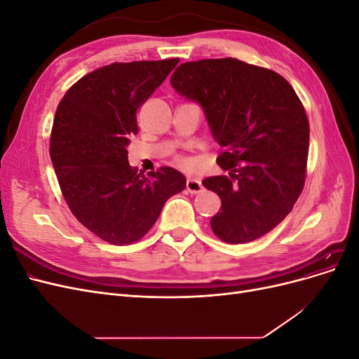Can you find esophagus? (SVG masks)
Segmentation results:
<instances>
[{"label":"esophagus","mask_w":359,"mask_h":359,"mask_svg":"<svg viewBox=\"0 0 359 359\" xmlns=\"http://www.w3.org/2000/svg\"><path fill=\"white\" fill-rule=\"evenodd\" d=\"M186 189H187V191H190V193H193V194H196V193H201V191H202L203 186H202V182H201L199 180L189 178L187 182H186Z\"/></svg>","instance_id":"obj_1"}]
</instances>
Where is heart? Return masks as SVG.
<instances>
[{"label":"heart","mask_w":359,"mask_h":359,"mask_svg":"<svg viewBox=\"0 0 359 359\" xmlns=\"http://www.w3.org/2000/svg\"><path fill=\"white\" fill-rule=\"evenodd\" d=\"M178 163H180V165H181L182 168H190V166H191V161H190L189 158H184V157L178 158Z\"/></svg>","instance_id":"heart-1"}]
</instances>
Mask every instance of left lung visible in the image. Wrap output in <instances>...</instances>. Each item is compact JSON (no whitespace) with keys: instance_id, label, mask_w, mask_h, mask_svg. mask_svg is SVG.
Segmentation results:
<instances>
[{"instance_id":"obj_1","label":"left lung","mask_w":359,"mask_h":359,"mask_svg":"<svg viewBox=\"0 0 359 359\" xmlns=\"http://www.w3.org/2000/svg\"><path fill=\"white\" fill-rule=\"evenodd\" d=\"M170 83L202 107L223 148L217 165L229 175L202 181L222 199L212 232L244 244L274 229L302 191L309 156V119L290 83L236 58L184 62Z\"/></svg>"}]
</instances>
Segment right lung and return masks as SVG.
<instances>
[{"label":"right lung","mask_w":359,"mask_h":359,"mask_svg":"<svg viewBox=\"0 0 359 359\" xmlns=\"http://www.w3.org/2000/svg\"><path fill=\"white\" fill-rule=\"evenodd\" d=\"M178 58L114 62L76 82L57 107L50 158L62 196L86 229L115 245L140 240L186 177L163 166L145 177L128 165L136 112Z\"/></svg>","instance_id":"obj_1"}]
</instances>
